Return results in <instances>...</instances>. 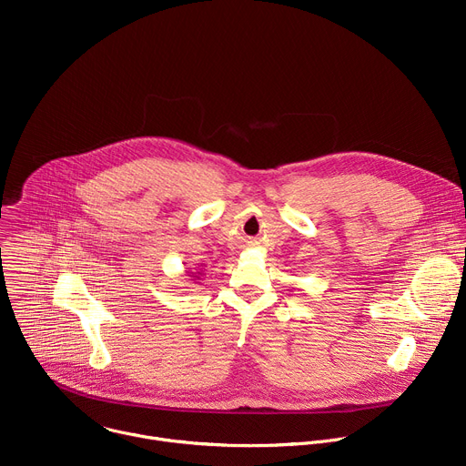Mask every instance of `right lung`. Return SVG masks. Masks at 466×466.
Returning a JSON list of instances; mask_svg holds the SVG:
<instances>
[{"label":"right lung","mask_w":466,"mask_h":466,"mask_svg":"<svg viewBox=\"0 0 466 466\" xmlns=\"http://www.w3.org/2000/svg\"><path fill=\"white\" fill-rule=\"evenodd\" d=\"M193 275H189V277H195V279H200V275H202V269H200V266L195 269V271H191Z\"/></svg>","instance_id":"right-lung-1"}]
</instances>
